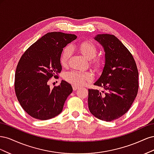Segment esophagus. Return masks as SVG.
<instances>
[{
	"mask_svg": "<svg viewBox=\"0 0 154 154\" xmlns=\"http://www.w3.org/2000/svg\"><path fill=\"white\" fill-rule=\"evenodd\" d=\"M78 88H79V87L72 85V89H73V91H76V90H78Z\"/></svg>",
	"mask_w": 154,
	"mask_h": 154,
	"instance_id": "34e87169",
	"label": "esophagus"
}]
</instances>
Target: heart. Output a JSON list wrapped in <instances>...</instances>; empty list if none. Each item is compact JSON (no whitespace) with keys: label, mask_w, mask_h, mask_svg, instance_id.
I'll use <instances>...</instances> for the list:
<instances>
[{"label":"heart","mask_w":154,"mask_h":154,"mask_svg":"<svg viewBox=\"0 0 154 154\" xmlns=\"http://www.w3.org/2000/svg\"><path fill=\"white\" fill-rule=\"evenodd\" d=\"M79 49L81 53L87 59L91 60V64L97 70H100L103 67V63L102 60L95 57L97 53V48L94 42L91 41L83 42L79 45ZM72 53V48L68 45L65 48L60 56V63L63 66H66L68 63L69 59ZM65 79L72 83L74 86L80 87L85 85L87 83L90 82L93 79V76L88 72H79L76 71H71L67 72L65 74Z\"/></svg>","instance_id":"1"}]
</instances>
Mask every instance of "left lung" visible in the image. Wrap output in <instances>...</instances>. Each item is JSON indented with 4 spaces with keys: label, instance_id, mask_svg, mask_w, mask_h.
Returning <instances> with one entry per match:
<instances>
[{
    "label": "left lung",
    "instance_id": "left-lung-1",
    "mask_svg": "<svg viewBox=\"0 0 154 154\" xmlns=\"http://www.w3.org/2000/svg\"><path fill=\"white\" fill-rule=\"evenodd\" d=\"M103 46L105 64L94 85L103 91L88 89V106L92 115L105 122L118 119L127 112L137 96L139 73L132 54L113 35H97Z\"/></svg>",
    "mask_w": 154,
    "mask_h": 154
}]
</instances>
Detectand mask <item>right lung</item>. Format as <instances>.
Masks as SVG:
<instances>
[{
    "label": "right lung",
    "mask_w": 154,
    "mask_h": 154,
    "mask_svg": "<svg viewBox=\"0 0 154 154\" xmlns=\"http://www.w3.org/2000/svg\"><path fill=\"white\" fill-rule=\"evenodd\" d=\"M76 38L62 32H48L22 55L16 69L15 91L22 109L32 118L47 120L62 111L72 86L62 80L51 89L49 82L62 71L63 48Z\"/></svg>",
    "instance_id": "right-lung-1"
}]
</instances>
